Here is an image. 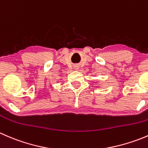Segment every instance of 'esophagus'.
I'll return each mask as SVG.
<instances>
[{
    "mask_svg": "<svg viewBox=\"0 0 148 148\" xmlns=\"http://www.w3.org/2000/svg\"><path fill=\"white\" fill-rule=\"evenodd\" d=\"M79 69L78 67H76V69Z\"/></svg>",
    "mask_w": 148,
    "mask_h": 148,
    "instance_id": "1",
    "label": "esophagus"
}]
</instances>
